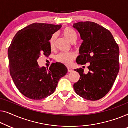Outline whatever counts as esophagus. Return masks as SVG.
<instances>
[{
	"label": "esophagus",
	"mask_w": 128,
	"mask_h": 128,
	"mask_svg": "<svg viewBox=\"0 0 128 128\" xmlns=\"http://www.w3.org/2000/svg\"><path fill=\"white\" fill-rule=\"evenodd\" d=\"M68 71L69 72H71L73 71V70H72L71 68H68Z\"/></svg>",
	"instance_id": "34e87169"
}]
</instances>
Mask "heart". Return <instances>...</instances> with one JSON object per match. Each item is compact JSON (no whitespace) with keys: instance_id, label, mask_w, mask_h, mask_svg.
<instances>
[{"instance_id":"heart-1","label":"heart","mask_w":128,"mask_h":128,"mask_svg":"<svg viewBox=\"0 0 128 128\" xmlns=\"http://www.w3.org/2000/svg\"><path fill=\"white\" fill-rule=\"evenodd\" d=\"M62 34L69 41L73 43L76 39L77 34L73 29L70 27L64 28L62 30ZM56 39V35H53L49 40L50 48H53L54 47L55 41ZM75 58V54L73 52H66V53H61L56 56V60L57 62L65 65H70L71 64L72 61Z\"/></svg>"}]
</instances>
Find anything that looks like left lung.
Masks as SVG:
<instances>
[{
  "instance_id": "1",
  "label": "left lung",
  "mask_w": 128,
  "mask_h": 128,
  "mask_svg": "<svg viewBox=\"0 0 128 128\" xmlns=\"http://www.w3.org/2000/svg\"><path fill=\"white\" fill-rule=\"evenodd\" d=\"M73 26L83 40L77 64H90L88 74L82 68L75 70L80 79L74 89L84 99L100 100L112 88L120 71L119 46L111 32L97 23L79 22Z\"/></svg>"
}]
</instances>
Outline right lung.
<instances>
[{
	"label": "right lung",
	"mask_w": 128,
	"mask_h": 128,
	"mask_svg": "<svg viewBox=\"0 0 128 128\" xmlns=\"http://www.w3.org/2000/svg\"><path fill=\"white\" fill-rule=\"evenodd\" d=\"M62 25L34 23L20 30L8 48L10 73L21 94L39 100L54 92L60 79L68 70L64 64L53 63L48 70L39 67L38 59L51 54L49 40Z\"/></svg>",
	"instance_id": "right-lung-1"
}]
</instances>
